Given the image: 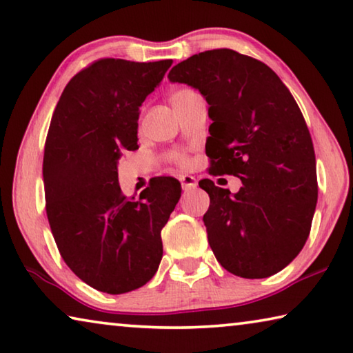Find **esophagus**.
Listing matches in <instances>:
<instances>
[{
  "mask_svg": "<svg viewBox=\"0 0 353 353\" xmlns=\"http://www.w3.org/2000/svg\"><path fill=\"white\" fill-rule=\"evenodd\" d=\"M179 181H181V185H182L183 190L196 187V179H194L193 176H188V174L181 176V179H179Z\"/></svg>",
  "mask_w": 353,
  "mask_h": 353,
  "instance_id": "1",
  "label": "esophagus"
}]
</instances>
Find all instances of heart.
I'll list each match as a JSON object with an SVG mask.
<instances>
[{
    "label": "heart",
    "instance_id": "heart-1",
    "mask_svg": "<svg viewBox=\"0 0 353 353\" xmlns=\"http://www.w3.org/2000/svg\"><path fill=\"white\" fill-rule=\"evenodd\" d=\"M188 92H193L192 89H187V88H182V89H177V91H174L171 94V103L174 102L176 99H179V97H182V96H185V94H188ZM171 160L172 161H176L177 165H181V166H183V165H187V155L183 154V152H172L171 154Z\"/></svg>",
    "mask_w": 353,
    "mask_h": 353
}]
</instances>
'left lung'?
<instances>
[{
  "mask_svg": "<svg viewBox=\"0 0 353 353\" xmlns=\"http://www.w3.org/2000/svg\"><path fill=\"white\" fill-rule=\"evenodd\" d=\"M168 78L209 103L210 174L242 181L236 194L199 182L216 261L242 278L275 275L303 248L317 203L314 148L297 102L270 67L229 48L190 56Z\"/></svg>",
  "mask_w": 353,
  "mask_h": 353,
  "instance_id": "left-lung-1",
  "label": "left lung"
}]
</instances>
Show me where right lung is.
<instances>
[{
  "label": "right lung",
  "mask_w": 353,
  "mask_h": 353,
  "mask_svg": "<svg viewBox=\"0 0 353 353\" xmlns=\"http://www.w3.org/2000/svg\"><path fill=\"white\" fill-rule=\"evenodd\" d=\"M171 59L102 58L67 83L43 149L50 228L63 259L89 286L125 294L155 275L161 229L181 198L174 177H154L139 198L122 194L117 160L138 149L139 106Z\"/></svg>",
  "instance_id": "1"
}]
</instances>
